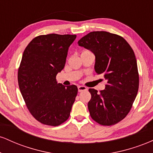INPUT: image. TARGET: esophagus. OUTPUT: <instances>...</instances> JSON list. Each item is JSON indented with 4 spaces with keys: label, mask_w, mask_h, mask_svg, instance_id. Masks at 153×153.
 Masks as SVG:
<instances>
[{
    "label": "esophagus",
    "mask_w": 153,
    "mask_h": 153,
    "mask_svg": "<svg viewBox=\"0 0 153 153\" xmlns=\"http://www.w3.org/2000/svg\"><path fill=\"white\" fill-rule=\"evenodd\" d=\"M78 88L79 92H81V91H84L87 90V88L85 86H83V85H78Z\"/></svg>",
    "instance_id": "34e87169"
}]
</instances>
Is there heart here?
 I'll return each instance as SVG.
<instances>
[{
	"mask_svg": "<svg viewBox=\"0 0 153 153\" xmlns=\"http://www.w3.org/2000/svg\"><path fill=\"white\" fill-rule=\"evenodd\" d=\"M83 52H84V51H83Z\"/></svg>",
	"mask_w": 153,
	"mask_h": 153,
	"instance_id": "1",
	"label": "heart"
}]
</instances>
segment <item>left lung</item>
I'll return each instance as SVG.
<instances>
[{"label":"left lung","instance_id":"1","mask_svg":"<svg viewBox=\"0 0 153 153\" xmlns=\"http://www.w3.org/2000/svg\"><path fill=\"white\" fill-rule=\"evenodd\" d=\"M78 45L96 56L95 71L107 80L99 93L89 88L88 103L96 122L111 126L121 122L130 111L138 92L139 73L132 48L122 36L107 31H92L78 41Z\"/></svg>","mask_w":153,"mask_h":153}]
</instances>
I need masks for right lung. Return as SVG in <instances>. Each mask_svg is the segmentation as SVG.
<instances>
[{
	"label": "right lung",
	"instance_id": "right-lung-1",
	"mask_svg": "<svg viewBox=\"0 0 153 153\" xmlns=\"http://www.w3.org/2000/svg\"><path fill=\"white\" fill-rule=\"evenodd\" d=\"M75 38V34L39 35L23 53L19 86L28 110L43 124L56 127L70 117L78 88L57 84L56 75L64 68L68 48Z\"/></svg>",
	"mask_w": 153,
	"mask_h": 153
}]
</instances>
